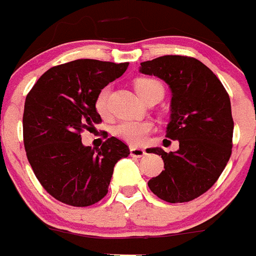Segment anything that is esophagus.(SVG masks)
Returning <instances> with one entry per match:
<instances>
[{
  "instance_id": "1",
  "label": "esophagus",
  "mask_w": 256,
  "mask_h": 256,
  "mask_svg": "<svg viewBox=\"0 0 256 256\" xmlns=\"http://www.w3.org/2000/svg\"><path fill=\"white\" fill-rule=\"evenodd\" d=\"M146 154V150L143 148H137V147H130V156L132 157H143Z\"/></svg>"
}]
</instances>
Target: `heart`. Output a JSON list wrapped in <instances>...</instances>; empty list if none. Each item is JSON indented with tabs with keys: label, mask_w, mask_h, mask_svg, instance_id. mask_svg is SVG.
<instances>
[{
	"label": "heart",
	"mask_w": 256,
	"mask_h": 256,
	"mask_svg": "<svg viewBox=\"0 0 256 256\" xmlns=\"http://www.w3.org/2000/svg\"><path fill=\"white\" fill-rule=\"evenodd\" d=\"M136 92L138 96L144 100L150 93H153L154 90L160 89L163 92V88L157 80L147 79V78H142L138 79L134 84ZM108 99H109V88H104L100 90V93L98 94L96 100V108L100 116H106L109 113L108 106ZM153 130V124L148 120H122L114 126V134L118 138H120L124 142L130 143V144L138 146L142 144L146 140L147 136L150 134V130Z\"/></svg>",
	"instance_id": "b5f03b06"
}]
</instances>
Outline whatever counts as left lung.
<instances>
[{"instance_id":"left-lung-1","label":"left lung","mask_w":256,"mask_h":256,"mask_svg":"<svg viewBox=\"0 0 256 256\" xmlns=\"http://www.w3.org/2000/svg\"><path fill=\"white\" fill-rule=\"evenodd\" d=\"M140 72L160 78L171 89L166 137L180 143L176 152L148 148L164 163V171L150 178L148 187L163 201L188 202L214 186L230 160V98L218 76L194 58L166 55L140 62Z\"/></svg>"}]
</instances>
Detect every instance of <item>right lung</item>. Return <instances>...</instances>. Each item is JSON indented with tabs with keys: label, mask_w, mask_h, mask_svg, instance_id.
Segmentation results:
<instances>
[{
	"label": "right lung",
	"mask_w": 256,
	"mask_h": 256,
	"mask_svg": "<svg viewBox=\"0 0 256 256\" xmlns=\"http://www.w3.org/2000/svg\"><path fill=\"white\" fill-rule=\"evenodd\" d=\"M126 68L128 62L74 60L44 72L26 96V156L38 182L60 202L84 208L100 201L116 163L130 154L116 137L96 150L85 147L80 136L100 123L96 96Z\"/></svg>",
	"instance_id": "obj_1"
}]
</instances>
